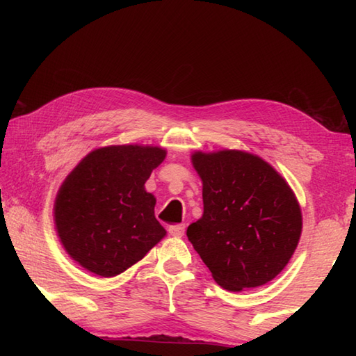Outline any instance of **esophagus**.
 <instances>
[{"label": "esophagus", "mask_w": 356, "mask_h": 356, "mask_svg": "<svg viewBox=\"0 0 356 356\" xmlns=\"http://www.w3.org/2000/svg\"><path fill=\"white\" fill-rule=\"evenodd\" d=\"M168 232L172 237H182L185 234V225H172L168 228Z\"/></svg>", "instance_id": "34e87169"}]
</instances>
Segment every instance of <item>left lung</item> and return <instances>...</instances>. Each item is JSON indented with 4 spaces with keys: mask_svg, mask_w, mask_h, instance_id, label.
<instances>
[{
    "mask_svg": "<svg viewBox=\"0 0 356 356\" xmlns=\"http://www.w3.org/2000/svg\"><path fill=\"white\" fill-rule=\"evenodd\" d=\"M203 216L186 236L216 282L228 291L266 284L289 263L301 211L284 179L245 151L194 153Z\"/></svg>",
    "mask_w": 356,
    "mask_h": 356,
    "instance_id": "left-lung-1",
    "label": "left lung"
}]
</instances>
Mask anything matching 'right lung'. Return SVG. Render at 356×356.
I'll list each match as a JSON object with an SVG mask.
<instances>
[{"instance_id": "add662e5", "label": "right lung", "mask_w": 356, "mask_h": 356, "mask_svg": "<svg viewBox=\"0 0 356 356\" xmlns=\"http://www.w3.org/2000/svg\"><path fill=\"white\" fill-rule=\"evenodd\" d=\"M165 149L118 145L86 156L59 188L55 223L65 251L82 268L115 277L142 260L165 236L145 191Z\"/></svg>"}]
</instances>
